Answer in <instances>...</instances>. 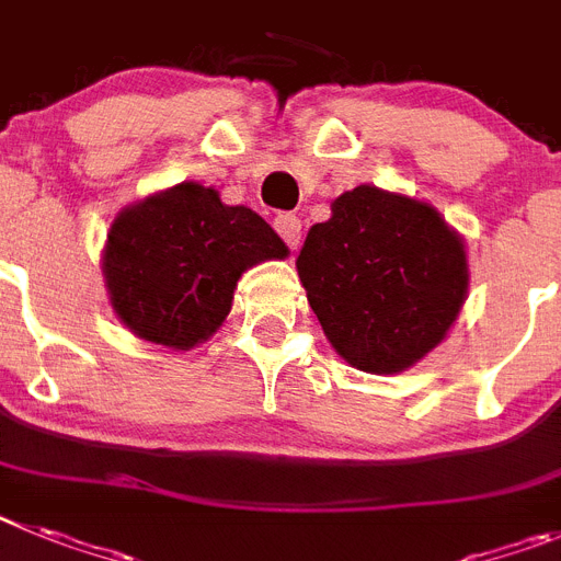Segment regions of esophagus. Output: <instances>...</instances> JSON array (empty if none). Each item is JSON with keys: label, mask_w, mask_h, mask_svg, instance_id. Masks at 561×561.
<instances>
[{"label": "esophagus", "mask_w": 561, "mask_h": 561, "mask_svg": "<svg viewBox=\"0 0 561 561\" xmlns=\"http://www.w3.org/2000/svg\"><path fill=\"white\" fill-rule=\"evenodd\" d=\"M274 229L276 234L285 240L290 249H299L301 243V220L296 218V215H290V211H282V215H276L274 220Z\"/></svg>", "instance_id": "obj_1"}]
</instances>
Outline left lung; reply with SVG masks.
Wrapping results in <instances>:
<instances>
[{
	"label": "left lung",
	"mask_w": 561,
	"mask_h": 561,
	"mask_svg": "<svg viewBox=\"0 0 561 561\" xmlns=\"http://www.w3.org/2000/svg\"><path fill=\"white\" fill-rule=\"evenodd\" d=\"M296 268L332 350L368 375H397L436 350L469 287L463 240L442 215L371 184L332 201Z\"/></svg>",
	"instance_id": "obj_1"
}]
</instances>
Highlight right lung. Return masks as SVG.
Returning a JSON list of instances; mask_svg holds the SVG:
<instances>
[{"label": "right lung", "mask_w": 561, "mask_h": 561, "mask_svg": "<svg viewBox=\"0 0 561 561\" xmlns=\"http://www.w3.org/2000/svg\"><path fill=\"white\" fill-rule=\"evenodd\" d=\"M285 256L282 237L256 211L184 181L119 211L103 276L111 307L134 335L193 350L226 321L237 279L256 262Z\"/></svg>", "instance_id": "right-lung-1"}]
</instances>
